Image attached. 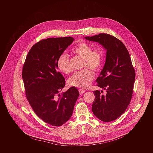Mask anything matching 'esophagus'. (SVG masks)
Returning <instances> with one entry per match:
<instances>
[{"instance_id": "obj_1", "label": "esophagus", "mask_w": 153, "mask_h": 153, "mask_svg": "<svg viewBox=\"0 0 153 153\" xmlns=\"http://www.w3.org/2000/svg\"><path fill=\"white\" fill-rule=\"evenodd\" d=\"M79 92L80 94H84V92H85V90H84V89H79Z\"/></svg>"}]
</instances>
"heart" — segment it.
<instances>
[{
	"instance_id": "heart-1",
	"label": "heart",
	"mask_w": 153,
	"mask_h": 153,
	"mask_svg": "<svg viewBox=\"0 0 153 153\" xmlns=\"http://www.w3.org/2000/svg\"><path fill=\"white\" fill-rule=\"evenodd\" d=\"M91 46L86 43H81L75 46L72 52L84 60L83 68L88 67L94 71H97L101 67L104 53L100 48L91 49ZM58 67L63 73L68 74L72 71L69 64V57L66 53L62 54L58 60ZM95 77L92 71L85 69L75 72L69 79L70 85L79 88L88 87Z\"/></svg>"
}]
</instances>
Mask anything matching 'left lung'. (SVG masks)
I'll use <instances>...</instances> for the list:
<instances>
[{"label": "left lung", "mask_w": 153, "mask_h": 153, "mask_svg": "<svg viewBox=\"0 0 153 153\" xmlns=\"http://www.w3.org/2000/svg\"><path fill=\"white\" fill-rule=\"evenodd\" d=\"M85 38L98 42L107 50L105 64L97 79V86L107 93L104 95L100 91H93L95 98L92 111L100 120L110 122L121 116L131 101L135 71L127 49L115 37L100 33Z\"/></svg>", "instance_id": "left-lung-1"}]
</instances>
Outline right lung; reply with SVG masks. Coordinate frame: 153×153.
Here are the masks:
<instances>
[{
    "mask_svg": "<svg viewBox=\"0 0 153 153\" xmlns=\"http://www.w3.org/2000/svg\"><path fill=\"white\" fill-rule=\"evenodd\" d=\"M74 40L68 36L40 41L29 51L22 70L27 101L35 114L52 126L68 121L79 94L74 87L59 93L65 81L57 71L58 60Z\"/></svg>",
    "mask_w": 153,
    "mask_h": 153,
    "instance_id": "obj_1",
    "label": "right lung"
}]
</instances>
